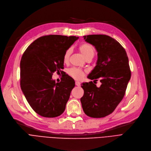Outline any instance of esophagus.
Masks as SVG:
<instances>
[{
	"instance_id": "esophagus-1",
	"label": "esophagus",
	"mask_w": 151,
	"mask_h": 151,
	"mask_svg": "<svg viewBox=\"0 0 151 151\" xmlns=\"http://www.w3.org/2000/svg\"><path fill=\"white\" fill-rule=\"evenodd\" d=\"M76 85L77 86V87H80V86H81V83L79 82L76 81Z\"/></svg>"
}]
</instances>
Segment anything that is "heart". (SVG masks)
Returning <instances> with one entry per match:
<instances>
[{"instance_id": "1", "label": "heart", "mask_w": 151, "mask_h": 151, "mask_svg": "<svg viewBox=\"0 0 151 151\" xmlns=\"http://www.w3.org/2000/svg\"><path fill=\"white\" fill-rule=\"evenodd\" d=\"M78 50L82 53L84 58L87 59H92L95 54V48L91 44L88 43L83 42L82 43L78 46ZM72 52L71 48H68L66 50L63 56V61L64 63H67L69 60L70 56ZM68 74L70 76L75 78L76 80H81L85 76V71L81 69H78L76 68H71L68 70Z\"/></svg>"}]
</instances>
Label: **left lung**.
Listing matches in <instances>:
<instances>
[{
  "instance_id": "1",
  "label": "left lung",
  "mask_w": 151,
  "mask_h": 151,
  "mask_svg": "<svg viewBox=\"0 0 151 151\" xmlns=\"http://www.w3.org/2000/svg\"><path fill=\"white\" fill-rule=\"evenodd\" d=\"M83 37L98 52L96 66L88 78L96 81L99 78L101 85L97 87L92 81L83 83L84 94L81 101L87 116L101 118L112 113L125 94L131 78L128 58L124 48L109 35L93 34Z\"/></svg>"
}]
</instances>
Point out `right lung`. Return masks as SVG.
<instances>
[{"instance_id": "1", "label": "right lung", "mask_w": 151, "mask_h": 151, "mask_svg": "<svg viewBox=\"0 0 151 151\" xmlns=\"http://www.w3.org/2000/svg\"><path fill=\"white\" fill-rule=\"evenodd\" d=\"M78 39L76 36L47 35L29 45L20 62V86L32 109L53 118L65 110L75 86L73 78L63 74L60 82L52 80L54 72L63 74L64 53Z\"/></svg>"}]
</instances>
